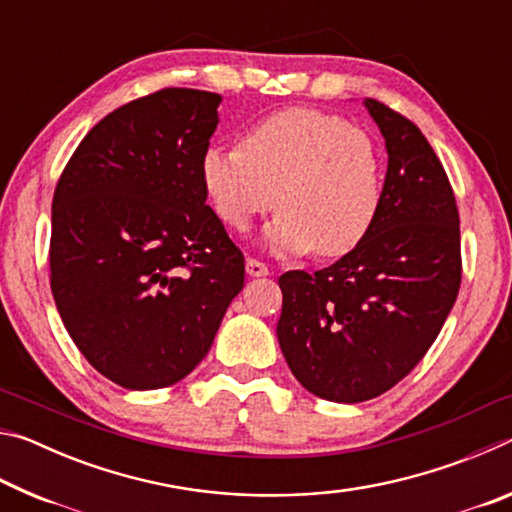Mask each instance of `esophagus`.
<instances>
[{"instance_id":"1","label":"esophagus","mask_w":512,"mask_h":512,"mask_svg":"<svg viewBox=\"0 0 512 512\" xmlns=\"http://www.w3.org/2000/svg\"><path fill=\"white\" fill-rule=\"evenodd\" d=\"M246 273L250 277H266L268 275V266L259 262V259H248V262H246Z\"/></svg>"}]
</instances>
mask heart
<instances>
[{
    "mask_svg": "<svg viewBox=\"0 0 512 512\" xmlns=\"http://www.w3.org/2000/svg\"><path fill=\"white\" fill-rule=\"evenodd\" d=\"M201 180L219 219L246 232L275 205L262 244L277 255L343 257L368 237L384 198V158L363 128L316 108L255 121L239 146H210Z\"/></svg>",
    "mask_w": 512,
    "mask_h": 512,
    "instance_id": "b5f03b06",
    "label": "heart"
}]
</instances>
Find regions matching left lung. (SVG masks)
<instances>
[{
    "label": "left lung",
    "instance_id": "8db88e82",
    "mask_svg": "<svg viewBox=\"0 0 512 512\" xmlns=\"http://www.w3.org/2000/svg\"><path fill=\"white\" fill-rule=\"evenodd\" d=\"M384 137V198L368 237L323 271L280 280L277 341L302 386L329 402L386 393L427 354L461 287L452 185L420 128L363 101Z\"/></svg>",
    "mask_w": 512,
    "mask_h": 512
}]
</instances>
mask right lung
<instances>
[{
	"label": "right lung",
	"instance_id": "right-lung-1",
	"mask_svg": "<svg viewBox=\"0 0 512 512\" xmlns=\"http://www.w3.org/2000/svg\"><path fill=\"white\" fill-rule=\"evenodd\" d=\"M223 97L167 88L83 137L51 205V293L85 359L128 391L185 379L244 289V255L205 205Z\"/></svg>",
	"mask_w": 512,
	"mask_h": 512
}]
</instances>
